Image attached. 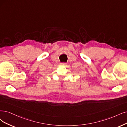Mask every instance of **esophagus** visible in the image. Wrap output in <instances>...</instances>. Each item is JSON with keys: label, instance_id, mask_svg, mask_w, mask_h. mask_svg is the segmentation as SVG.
<instances>
[{"label": "esophagus", "instance_id": "esophagus-1", "mask_svg": "<svg viewBox=\"0 0 127 127\" xmlns=\"http://www.w3.org/2000/svg\"><path fill=\"white\" fill-rule=\"evenodd\" d=\"M66 64H67V63H61V65H63V66H65V65H66Z\"/></svg>", "mask_w": 127, "mask_h": 127}]
</instances>
